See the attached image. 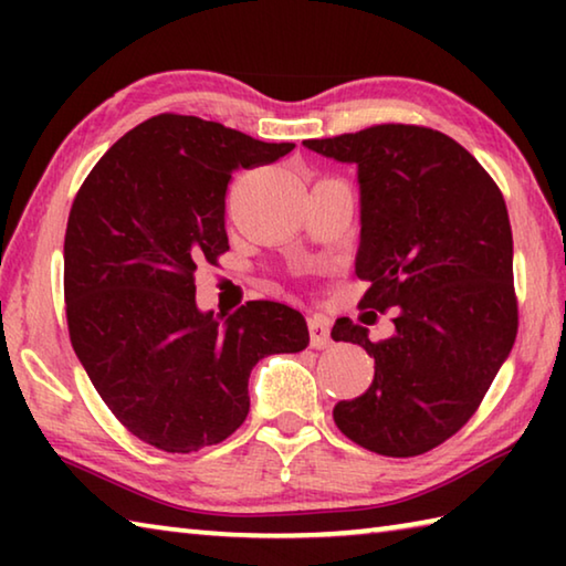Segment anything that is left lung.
Listing matches in <instances>:
<instances>
[{"label": "left lung", "instance_id": "8db88e82", "mask_svg": "<svg viewBox=\"0 0 566 566\" xmlns=\"http://www.w3.org/2000/svg\"><path fill=\"white\" fill-rule=\"evenodd\" d=\"M284 155L219 122L159 114L112 145L76 191L64 234L72 347L112 415L161 452L232 437L254 364L310 342L290 306L197 304V266L229 252L232 175Z\"/></svg>", "mask_w": 566, "mask_h": 566}]
</instances>
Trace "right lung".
Wrapping results in <instances>:
<instances>
[{"mask_svg":"<svg viewBox=\"0 0 566 566\" xmlns=\"http://www.w3.org/2000/svg\"><path fill=\"white\" fill-rule=\"evenodd\" d=\"M314 151L357 165V276L369 282L334 339L359 344L375 379L334 407V424L369 452L424 454L472 419L516 337L504 197L429 127L375 124Z\"/></svg>","mask_w":566,"mask_h":566,"instance_id":"obj_1","label":"right lung"}]
</instances>
